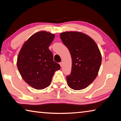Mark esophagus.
I'll use <instances>...</instances> for the list:
<instances>
[{
  "label": "esophagus",
  "mask_w": 121,
  "mask_h": 121,
  "mask_svg": "<svg viewBox=\"0 0 121 121\" xmlns=\"http://www.w3.org/2000/svg\"><path fill=\"white\" fill-rule=\"evenodd\" d=\"M59 65H60L61 67H62V62H60L59 63Z\"/></svg>",
  "instance_id": "34e87169"
}]
</instances>
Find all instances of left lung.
Listing matches in <instances>:
<instances>
[{"label": "left lung", "instance_id": "8db88e82", "mask_svg": "<svg viewBox=\"0 0 121 121\" xmlns=\"http://www.w3.org/2000/svg\"><path fill=\"white\" fill-rule=\"evenodd\" d=\"M61 39L70 52L72 59L71 73L66 77L71 89H85L97 77L101 65L100 51L93 39L78 31H65Z\"/></svg>", "mask_w": 121, "mask_h": 121}]
</instances>
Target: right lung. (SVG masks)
I'll use <instances>...</instances> for the list:
<instances>
[{
	"instance_id": "1",
	"label": "right lung",
	"mask_w": 121,
	"mask_h": 121,
	"mask_svg": "<svg viewBox=\"0 0 121 121\" xmlns=\"http://www.w3.org/2000/svg\"><path fill=\"white\" fill-rule=\"evenodd\" d=\"M54 37V34L46 31L36 32L24 43L18 55L17 67L20 75L35 89L48 87L54 73L60 69L48 48Z\"/></svg>"
}]
</instances>
